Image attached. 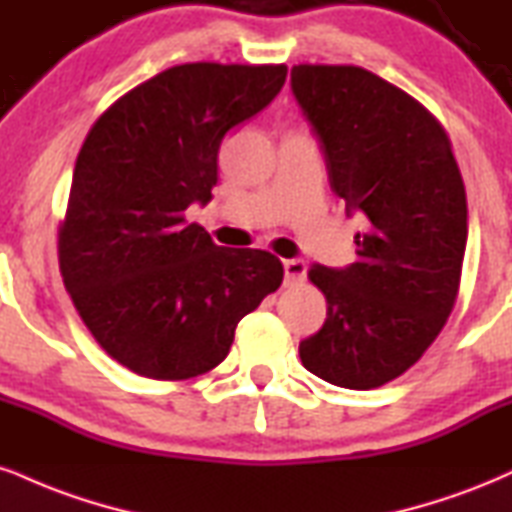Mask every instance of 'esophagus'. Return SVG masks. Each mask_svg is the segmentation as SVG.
I'll use <instances>...</instances> for the list:
<instances>
[{"mask_svg":"<svg viewBox=\"0 0 512 512\" xmlns=\"http://www.w3.org/2000/svg\"><path fill=\"white\" fill-rule=\"evenodd\" d=\"M283 272H286V283H288V286H293V283L305 281L307 264L300 260V257H293V260L283 262Z\"/></svg>","mask_w":512,"mask_h":512,"instance_id":"1","label":"esophagus"}]
</instances>
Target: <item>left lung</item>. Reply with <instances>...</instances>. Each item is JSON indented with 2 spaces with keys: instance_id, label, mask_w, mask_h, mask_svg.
<instances>
[{
  "instance_id": "left-lung-1",
  "label": "left lung",
  "mask_w": 512,
  "mask_h": 512,
  "mask_svg": "<svg viewBox=\"0 0 512 512\" xmlns=\"http://www.w3.org/2000/svg\"><path fill=\"white\" fill-rule=\"evenodd\" d=\"M291 90L324 152L331 190L362 212L357 262L315 264L326 322L300 343L307 372L367 391L400 377L458 298L467 197L451 140L415 97L360 66L300 64Z\"/></svg>"
}]
</instances>
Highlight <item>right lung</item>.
I'll use <instances>...</instances> for the list:
<instances>
[{
	"instance_id": "right-lung-1",
	"label": "right lung",
	"mask_w": 512,
	"mask_h": 512,
	"mask_svg": "<svg viewBox=\"0 0 512 512\" xmlns=\"http://www.w3.org/2000/svg\"><path fill=\"white\" fill-rule=\"evenodd\" d=\"M286 73L174 66L119 97L80 147L59 269L95 341L140 377L214 369L240 319L281 286L272 252L221 248L186 209L212 200L221 140L279 95Z\"/></svg>"
}]
</instances>
